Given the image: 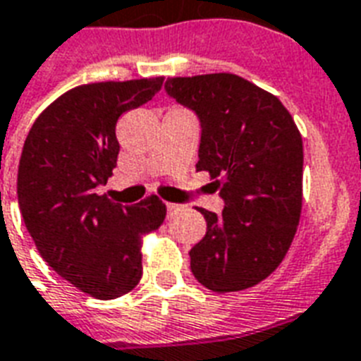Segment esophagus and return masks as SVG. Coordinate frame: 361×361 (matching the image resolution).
Listing matches in <instances>:
<instances>
[{"mask_svg": "<svg viewBox=\"0 0 361 361\" xmlns=\"http://www.w3.org/2000/svg\"><path fill=\"white\" fill-rule=\"evenodd\" d=\"M178 209H180V205H177V203H167V212H169V214L177 212Z\"/></svg>", "mask_w": 361, "mask_h": 361, "instance_id": "34e87169", "label": "esophagus"}]
</instances>
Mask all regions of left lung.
<instances>
[{"mask_svg": "<svg viewBox=\"0 0 361 361\" xmlns=\"http://www.w3.org/2000/svg\"><path fill=\"white\" fill-rule=\"evenodd\" d=\"M167 96L201 124L197 171H209L222 214L197 209L207 233L190 250V269L226 294L258 284L294 241L303 201V141L279 97L231 73L167 79Z\"/></svg>", "mask_w": 361, "mask_h": 361, "instance_id": "left-lung-1", "label": "left lung"}]
</instances>
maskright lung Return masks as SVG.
Listing matches in <instances>:
<instances>
[{
	"label": "right lung",
	"instance_id": "obj_1",
	"mask_svg": "<svg viewBox=\"0 0 361 361\" xmlns=\"http://www.w3.org/2000/svg\"><path fill=\"white\" fill-rule=\"evenodd\" d=\"M164 77L77 86L33 122L18 166L22 219L43 259L97 300L141 281V237L158 230L166 203L149 195L122 205L96 194L116 167V122L150 102Z\"/></svg>",
	"mask_w": 361,
	"mask_h": 361
}]
</instances>
